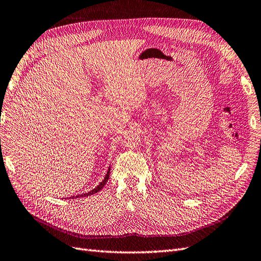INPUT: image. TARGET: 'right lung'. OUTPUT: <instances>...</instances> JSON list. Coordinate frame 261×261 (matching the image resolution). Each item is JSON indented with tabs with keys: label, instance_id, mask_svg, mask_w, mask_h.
Returning <instances> with one entry per match:
<instances>
[{
	"label": "right lung",
	"instance_id": "add662e5",
	"mask_svg": "<svg viewBox=\"0 0 261 261\" xmlns=\"http://www.w3.org/2000/svg\"><path fill=\"white\" fill-rule=\"evenodd\" d=\"M109 173H110V167L108 168V172H107V174H106V176H105V178H103V180L97 186V187L96 188H94L93 190H91L89 192H87V193H83V195H80V196H75V197H71L72 199L73 198H83V197H87V196H91V195H94V193H97L99 190H101V188L103 187V186L106 185V182L108 181V179H109ZM70 198V199H71Z\"/></svg>",
	"mask_w": 261,
	"mask_h": 261
}]
</instances>
